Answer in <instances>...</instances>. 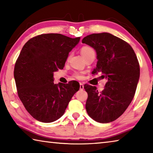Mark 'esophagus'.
<instances>
[{"mask_svg":"<svg viewBox=\"0 0 153 153\" xmlns=\"http://www.w3.org/2000/svg\"><path fill=\"white\" fill-rule=\"evenodd\" d=\"M79 90H84V84H83L82 83H80L79 84Z\"/></svg>","mask_w":153,"mask_h":153,"instance_id":"esophagus-1","label":"esophagus"}]
</instances>
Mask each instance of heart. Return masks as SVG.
Listing matches in <instances>:
<instances>
[{
    "label": "heart",
    "mask_w": 153,
    "mask_h": 153,
    "mask_svg": "<svg viewBox=\"0 0 153 153\" xmlns=\"http://www.w3.org/2000/svg\"><path fill=\"white\" fill-rule=\"evenodd\" d=\"M80 53H81L83 57L85 59L88 55H91V54H94V51L90 46H83L81 50H80ZM74 76L77 78H81L82 74L81 73H76L74 74Z\"/></svg>",
    "instance_id": "heart-1"
}]
</instances>
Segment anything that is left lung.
<instances>
[{"label": "left lung", "instance_id": "1", "mask_svg": "<svg viewBox=\"0 0 153 153\" xmlns=\"http://www.w3.org/2000/svg\"><path fill=\"white\" fill-rule=\"evenodd\" d=\"M82 43L97 53V67L92 74L100 73L107 79L101 92L84 85L86 111L97 122H111L122 115L135 94L140 77L138 59L128 43L109 33H92L83 38Z\"/></svg>", "mask_w": 153, "mask_h": 153}]
</instances>
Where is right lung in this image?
<instances>
[{"label":"right lung","mask_w":153,"mask_h":153,"mask_svg":"<svg viewBox=\"0 0 153 153\" xmlns=\"http://www.w3.org/2000/svg\"><path fill=\"white\" fill-rule=\"evenodd\" d=\"M79 37L45 33L25 44L15 63L14 77L18 96L32 117L44 123L53 122L65 111L79 89L76 81L54 84L53 72L63 69L69 53Z\"/></svg>","instance_id":"right-lung-1"}]
</instances>
